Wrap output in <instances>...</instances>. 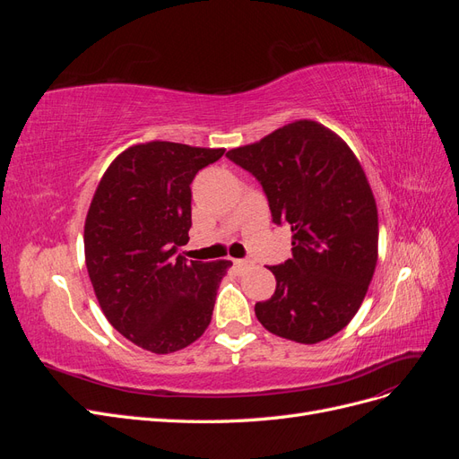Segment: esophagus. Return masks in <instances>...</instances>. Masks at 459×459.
<instances>
[{"mask_svg": "<svg viewBox=\"0 0 459 459\" xmlns=\"http://www.w3.org/2000/svg\"><path fill=\"white\" fill-rule=\"evenodd\" d=\"M233 264H235V266H238V268H248V266H251V262H248V260H243V258H235L233 260Z\"/></svg>", "mask_w": 459, "mask_h": 459, "instance_id": "34e87169", "label": "esophagus"}]
</instances>
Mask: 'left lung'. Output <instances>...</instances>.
<instances>
[{"instance_id":"left-lung-1","label":"left lung","mask_w":459,"mask_h":459,"mask_svg":"<svg viewBox=\"0 0 459 459\" xmlns=\"http://www.w3.org/2000/svg\"><path fill=\"white\" fill-rule=\"evenodd\" d=\"M226 155L256 176L275 224L293 231V258L272 266L275 293L256 302L277 337L316 344L351 324L377 266L379 218L362 164L342 137L295 120Z\"/></svg>"}]
</instances>
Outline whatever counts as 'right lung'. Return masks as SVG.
Returning a JSON list of instances; mask_svg holds the SVG:
<instances>
[{"label":"right lung","instance_id":"right-lung-1","mask_svg":"<svg viewBox=\"0 0 459 459\" xmlns=\"http://www.w3.org/2000/svg\"><path fill=\"white\" fill-rule=\"evenodd\" d=\"M226 149L147 142L124 149L100 179L84 224L97 302L120 335L152 354L195 342L211 324L230 260L189 264L195 174Z\"/></svg>","mask_w":459,"mask_h":459}]
</instances>
